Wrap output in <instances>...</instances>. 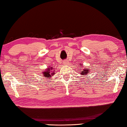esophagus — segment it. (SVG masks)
<instances>
[{
    "instance_id": "obj_1",
    "label": "esophagus",
    "mask_w": 127,
    "mask_h": 127,
    "mask_svg": "<svg viewBox=\"0 0 127 127\" xmlns=\"http://www.w3.org/2000/svg\"><path fill=\"white\" fill-rule=\"evenodd\" d=\"M63 64H65V65H68V64H69V62L68 61H65L63 62Z\"/></svg>"
}]
</instances>
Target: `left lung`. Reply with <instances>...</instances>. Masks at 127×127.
Listing matches in <instances>:
<instances>
[{
    "instance_id": "8db88e82",
    "label": "left lung",
    "mask_w": 127,
    "mask_h": 127,
    "mask_svg": "<svg viewBox=\"0 0 127 127\" xmlns=\"http://www.w3.org/2000/svg\"><path fill=\"white\" fill-rule=\"evenodd\" d=\"M79 68V70H78V71H80V73L81 75L86 76V75H87L90 72V70H89L90 68H87L86 67H84L83 65H82V64Z\"/></svg>"
}]
</instances>
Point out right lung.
I'll return each instance as SVG.
<instances>
[{
  "label": "right lung",
  "instance_id": "right-lung-1",
  "mask_svg": "<svg viewBox=\"0 0 127 127\" xmlns=\"http://www.w3.org/2000/svg\"><path fill=\"white\" fill-rule=\"evenodd\" d=\"M54 69L55 68L53 67H48L46 70L43 72V76L46 78H50V77L53 76V74H54Z\"/></svg>",
  "mask_w": 127,
  "mask_h": 127
}]
</instances>
